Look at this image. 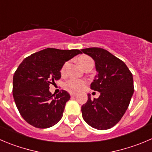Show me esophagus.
<instances>
[{
	"label": "esophagus",
	"mask_w": 152,
	"mask_h": 152,
	"mask_svg": "<svg viewBox=\"0 0 152 152\" xmlns=\"http://www.w3.org/2000/svg\"><path fill=\"white\" fill-rule=\"evenodd\" d=\"M70 95L72 97H75V95H77V93H76V92H70Z\"/></svg>",
	"instance_id": "esophagus-1"
}]
</instances>
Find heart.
<instances>
[{
    "instance_id": "b5f03b06",
    "label": "heart",
    "mask_w": 152,
    "mask_h": 152,
    "mask_svg": "<svg viewBox=\"0 0 152 152\" xmlns=\"http://www.w3.org/2000/svg\"><path fill=\"white\" fill-rule=\"evenodd\" d=\"M78 62L79 63H80V66L83 68V66H84L85 65L87 64L88 63H89V62H92V60L90 58V57H88V56L82 55L78 58ZM67 65H68V63H66L64 65H63V67H62L61 71H60L62 75H63V74L65 73V71H66V66H67ZM84 84H85V81L83 80H79V79H71V80H69V81L66 82V87L69 88V89H71V90L78 91L83 87V86Z\"/></svg>"
}]
</instances>
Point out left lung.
Returning a JSON list of instances; mask_svg holds the SVG:
<instances>
[{
	"mask_svg": "<svg viewBox=\"0 0 152 152\" xmlns=\"http://www.w3.org/2000/svg\"><path fill=\"white\" fill-rule=\"evenodd\" d=\"M95 61L98 75L90 85L100 92L98 99L88 101L81 107L85 122L98 130H107L121 120L134 93L132 73L125 63L101 48L82 49Z\"/></svg>",
	"mask_w": 152,
	"mask_h": 152,
	"instance_id": "obj_1",
	"label": "left lung"
}]
</instances>
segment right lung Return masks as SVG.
Listing matches in <instances>:
<instances>
[{"mask_svg": "<svg viewBox=\"0 0 152 152\" xmlns=\"http://www.w3.org/2000/svg\"><path fill=\"white\" fill-rule=\"evenodd\" d=\"M82 52L77 49L48 48L26 57L13 75L12 95L20 114L32 126L48 128L63 116L70 95L62 90L54 95L49 85L61 77L62 67Z\"/></svg>", "mask_w": 152, "mask_h": 152, "instance_id": "right-lung-1", "label": "right lung"}]
</instances>
